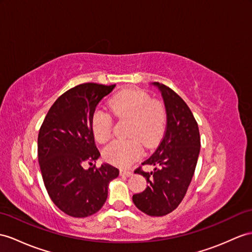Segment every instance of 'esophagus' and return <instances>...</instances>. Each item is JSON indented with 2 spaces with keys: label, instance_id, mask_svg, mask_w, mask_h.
I'll return each mask as SVG.
<instances>
[{
  "label": "esophagus",
  "instance_id": "obj_1",
  "mask_svg": "<svg viewBox=\"0 0 252 252\" xmlns=\"http://www.w3.org/2000/svg\"><path fill=\"white\" fill-rule=\"evenodd\" d=\"M133 173L131 172V171H128V170H122L121 171V175H123V176H127V177H129V176H131Z\"/></svg>",
  "mask_w": 252,
  "mask_h": 252
}]
</instances>
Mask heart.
I'll use <instances>...</instances> for the list:
<instances>
[{
    "instance_id": "heart-1",
    "label": "heart",
    "mask_w": 252,
    "mask_h": 252,
    "mask_svg": "<svg viewBox=\"0 0 252 252\" xmlns=\"http://www.w3.org/2000/svg\"><path fill=\"white\" fill-rule=\"evenodd\" d=\"M109 109L119 119L131 121L128 140H115L110 143L103 156L108 161L119 167H128L141 154V142L146 147L156 145L162 138L167 126V111L161 102L153 100L143 91L129 90L111 98ZM95 138L105 143L112 136L111 115L103 110H97L92 120Z\"/></svg>"
}]
</instances>
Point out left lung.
<instances>
[{
    "label": "left lung",
    "instance_id": "obj_1",
    "mask_svg": "<svg viewBox=\"0 0 252 252\" xmlns=\"http://www.w3.org/2000/svg\"><path fill=\"white\" fill-rule=\"evenodd\" d=\"M160 91L167 111V128L156 151L142 164L154 167L151 172L140 168L134 173L145 177L144 191L133 194L132 201L150 216H164L180 205L192 180L200 154V132L192 112L174 91L153 82Z\"/></svg>",
    "mask_w": 252,
    "mask_h": 252
}]
</instances>
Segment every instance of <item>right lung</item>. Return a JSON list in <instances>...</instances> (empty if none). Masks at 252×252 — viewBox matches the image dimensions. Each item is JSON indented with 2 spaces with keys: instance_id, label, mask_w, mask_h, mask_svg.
<instances>
[{
  "instance_id": "1",
  "label": "right lung",
  "mask_w": 252,
  "mask_h": 252,
  "mask_svg": "<svg viewBox=\"0 0 252 252\" xmlns=\"http://www.w3.org/2000/svg\"><path fill=\"white\" fill-rule=\"evenodd\" d=\"M113 85L83 83L61 95L38 133V161L49 197L61 211L83 218L97 213L108 198L109 183L120 171L110 163L83 168L100 156L92 120L98 103Z\"/></svg>"
}]
</instances>
